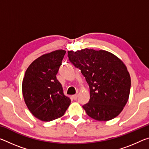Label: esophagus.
Listing matches in <instances>:
<instances>
[{"label":"esophagus","mask_w":149,"mask_h":149,"mask_svg":"<svg viewBox=\"0 0 149 149\" xmlns=\"http://www.w3.org/2000/svg\"><path fill=\"white\" fill-rule=\"evenodd\" d=\"M77 97H78L77 95H74L72 96V98H73V99H74V100H75V99H77Z\"/></svg>","instance_id":"esophagus-1"}]
</instances>
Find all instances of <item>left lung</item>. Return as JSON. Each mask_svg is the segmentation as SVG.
I'll list each match as a JSON object with an SVG mask.
<instances>
[{
	"label": "left lung",
	"instance_id": "obj_1",
	"mask_svg": "<svg viewBox=\"0 0 149 149\" xmlns=\"http://www.w3.org/2000/svg\"><path fill=\"white\" fill-rule=\"evenodd\" d=\"M68 56L89 86V101L83 106L87 114L99 121L118 116L127 102L131 88L130 75L123 62L103 50H71Z\"/></svg>",
	"mask_w": 149,
	"mask_h": 149
}]
</instances>
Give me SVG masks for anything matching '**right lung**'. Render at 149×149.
I'll return each instance as SVG.
<instances>
[{"instance_id": "add662e5", "label": "right lung", "mask_w": 149, "mask_h": 149, "mask_svg": "<svg viewBox=\"0 0 149 149\" xmlns=\"http://www.w3.org/2000/svg\"><path fill=\"white\" fill-rule=\"evenodd\" d=\"M65 52L57 50L42 55L25 73L22 81L25 102L32 114L43 122L62 117L71 102L56 76Z\"/></svg>"}]
</instances>
